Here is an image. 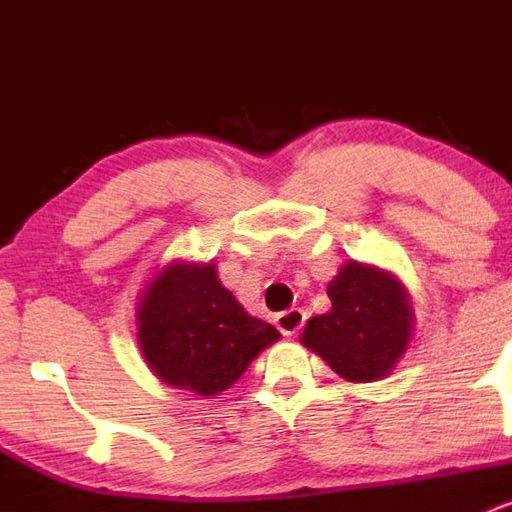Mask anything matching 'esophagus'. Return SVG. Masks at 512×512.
Returning a JSON list of instances; mask_svg holds the SVG:
<instances>
[{
	"mask_svg": "<svg viewBox=\"0 0 512 512\" xmlns=\"http://www.w3.org/2000/svg\"><path fill=\"white\" fill-rule=\"evenodd\" d=\"M274 325H276V330L284 334V337H293V334H296L305 325V313L301 308L284 310V313H279L274 317Z\"/></svg>",
	"mask_w": 512,
	"mask_h": 512,
	"instance_id": "obj_1",
	"label": "esophagus"
}]
</instances>
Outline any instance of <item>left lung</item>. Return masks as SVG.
<instances>
[{
    "label": "left lung",
    "instance_id": "obj_1",
    "mask_svg": "<svg viewBox=\"0 0 512 512\" xmlns=\"http://www.w3.org/2000/svg\"><path fill=\"white\" fill-rule=\"evenodd\" d=\"M332 310L310 317L301 342L351 383H373L407 351L414 310L392 274L346 262L327 286Z\"/></svg>",
    "mask_w": 512,
    "mask_h": 512
}]
</instances>
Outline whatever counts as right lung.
<instances>
[{
	"label": "right lung",
	"instance_id": "right-lung-1",
	"mask_svg": "<svg viewBox=\"0 0 512 512\" xmlns=\"http://www.w3.org/2000/svg\"><path fill=\"white\" fill-rule=\"evenodd\" d=\"M137 320L149 368L166 385L202 397L228 390L281 337L223 289L214 262L168 264L142 293Z\"/></svg>",
	"mask_w": 512,
	"mask_h": 512
}]
</instances>
